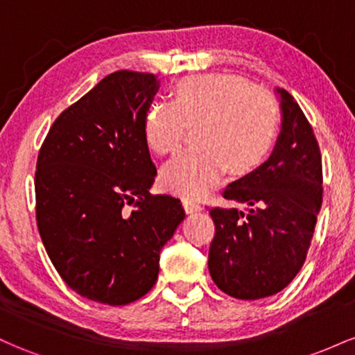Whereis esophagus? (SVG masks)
<instances>
[{
  "label": "esophagus",
  "mask_w": 355,
  "mask_h": 355,
  "mask_svg": "<svg viewBox=\"0 0 355 355\" xmlns=\"http://www.w3.org/2000/svg\"><path fill=\"white\" fill-rule=\"evenodd\" d=\"M183 207H185L187 214H195V211L203 210V207L200 205V203L193 202L191 198H183Z\"/></svg>",
  "instance_id": "obj_1"
}]
</instances>
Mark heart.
Wrapping results in <instances>:
<instances>
[{"label": "heart", "mask_w": 355, "mask_h": 355, "mask_svg": "<svg viewBox=\"0 0 355 355\" xmlns=\"http://www.w3.org/2000/svg\"><path fill=\"white\" fill-rule=\"evenodd\" d=\"M274 96L234 75H195L178 81L173 101H157L145 116V138L165 155L180 146L187 125L200 123L198 148L183 150L162 168L164 189L200 197L225 173L255 168L274 144Z\"/></svg>", "instance_id": "1"}]
</instances>
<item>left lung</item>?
Here are the masks:
<instances>
[{
  "mask_svg": "<svg viewBox=\"0 0 355 355\" xmlns=\"http://www.w3.org/2000/svg\"><path fill=\"white\" fill-rule=\"evenodd\" d=\"M274 92L282 121L270 157L223 190L247 211L210 210L209 272L220 291L240 300L270 297L294 280L322 205V157L312 126L291 93Z\"/></svg>",
  "mask_w": 355,
  "mask_h": 355,
  "instance_id": "1",
  "label": "left lung"
}]
</instances>
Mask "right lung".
I'll return each instance as SVG.
<instances>
[{"instance_id":"obj_1","label":"right lung","mask_w":355,"mask_h":355,"mask_svg":"<svg viewBox=\"0 0 355 355\" xmlns=\"http://www.w3.org/2000/svg\"><path fill=\"white\" fill-rule=\"evenodd\" d=\"M158 88L152 73L105 76L56 118L36 162L48 257L68 287L100 304L144 297L158 279L162 247L185 218L178 198L150 195L157 168L145 116Z\"/></svg>"}]
</instances>
